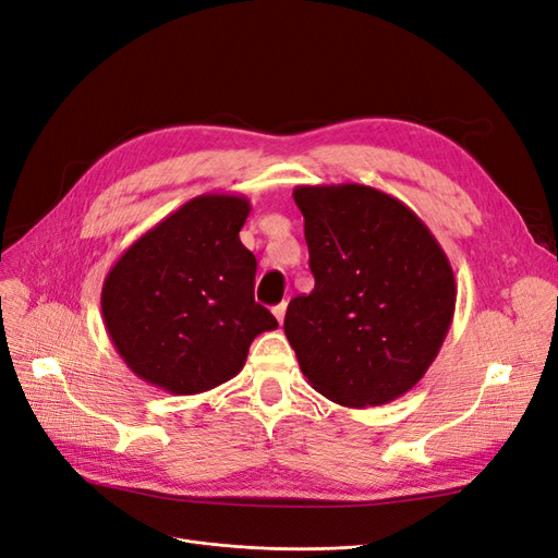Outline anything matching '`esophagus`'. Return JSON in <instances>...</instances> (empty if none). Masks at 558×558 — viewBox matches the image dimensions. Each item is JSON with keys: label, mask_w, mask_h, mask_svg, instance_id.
I'll return each instance as SVG.
<instances>
[{"label": "esophagus", "mask_w": 558, "mask_h": 558, "mask_svg": "<svg viewBox=\"0 0 558 558\" xmlns=\"http://www.w3.org/2000/svg\"><path fill=\"white\" fill-rule=\"evenodd\" d=\"M272 314L277 316L279 324H283V316H286V302H281V305H277V307L272 310Z\"/></svg>", "instance_id": "esophagus-1"}]
</instances>
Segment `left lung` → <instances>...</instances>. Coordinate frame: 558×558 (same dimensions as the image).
Here are the masks:
<instances>
[{
	"label": "left lung",
	"mask_w": 558,
	"mask_h": 558,
	"mask_svg": "<svg viewBox=\"0 0 558 558\" xmlns=\"http://www.w3.org/2000/svg\"><path fill=\"white\" fill-rule=\"evenodd\" d=\"M314 291L283 332L310 386L344 408H379L418 384L456 310L453 269L428 226L363 183L295 185Z\"/></svg>",
	"instance_id": "8db88e82"
}]
</instances>
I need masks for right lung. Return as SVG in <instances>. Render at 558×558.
Segmentation results:
<instances>
[{
	"label": "right lung",
	"instance_id": "1",
	"mask_svg": "<svg viewBox=\"0 0 558 558\" xmlns=\"http://www.w3.org/2000/svg\"><path fill=\"white\" fill-rule=\"evenodd\" d=\"M251 202L205 193L144 232L113 263L102 318L118 356L172 396L240 375L251 342L279 324L253 300L256 256L240 242Z\"/></svg>",
	"mask_w": 558,
	"mask_h": 558
}]
</instances>
